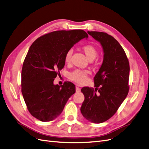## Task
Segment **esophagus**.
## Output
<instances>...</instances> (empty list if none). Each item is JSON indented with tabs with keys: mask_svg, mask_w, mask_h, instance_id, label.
I'll use <instances>...</instances> for the list:
<instances>
[{
	"mask_svg": "<svg viewBox=\"0 0 149 149\" xmlns=\"http://www.w3.org/2000/svg\"><path fill=\"white\" fill-rule=\"evenodd\" d=\"M80 91H81V89H80L79 87L76 86V93H79V92H80Z\"/></svg>",
	"mask_w": 149,
	"mask_h": 149,
	"instance_id": "obj_1",
	"label": "esophagus"
}]
</instances>
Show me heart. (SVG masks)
<instances>
[{
  "label": "heart",
  "mask_w": 149,
  "mask_h": 149,
  "mask_svg": "<svg viewBox=\"0 0 149 149\" xmlns=\"http://www.w3.org/2000/svg\"><path fill=\"white\" fill-rule=\"evenodd\" d=\"M82 49L89 60L95 59L97 55V49L92 45H86L83 47ZM72 54L73 49H71L66 52L65 57L66 63H70ZM88 73V71L76 70L70 74V78L79 84H83L87 81Z\"/></svg>",
  "instance_id": "heart-1"
}]
</instances>
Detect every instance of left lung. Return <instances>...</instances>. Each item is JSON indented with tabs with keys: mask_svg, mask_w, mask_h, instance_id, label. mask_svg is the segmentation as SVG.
I'll list each match as a JSON object with an SVG mask.
<instances>
[{
	"mask_svg": "<svg viewBox=\"0 0 149 149\" xmlns=\"http://www.w3.org/2000/svg\"><path fill=\"white\" fill-rule=\"evenodd\" d=\"M88 33L100 43L104 56L94 78L95 90L89 87L81 89L84 101L80 110L86 119L100 124L111 118L127 97L130 67L124 49L114 37L100 31Z\"/></svg>",
	"mask_w": 149,
	"mask_h": 149,
	"instance_id": "left-lung-1",
	"label": "left lung"
}]
</instances>
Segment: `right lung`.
Returning a JSON list of instances; mask_svg holds the SVG:
<instances>
[{"instance_id": "obj_1", "label": "right lung", "mask_w": 149, "mask_h": 149, "mask_svg": "<svg viewBox=\"0 0 149 149\" xmlns=\"http://www.w3.org/2000/svg\"><path fill=\"white\" fill-rule=\"evenodd\" d=\"M88 35L83 30H58L37 38L30 46L22 70V93L28 110L35 118H57L75 93L74 84L60 86L53 81L65 64L66 52Z\"/></svg>"}]
</instances>
